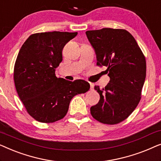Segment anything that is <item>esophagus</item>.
Returning a JSON list of instances; mask_svg holds the SVG:
<instances>
[{
  "mask_svg": "<svg viewBox=\"0 0 161 161\" xmlns=\"http://www.w3.org/2000/svg\"><path fill=\"white\" fill-rule=\"evenodd\" d=\"M93 89H94L93 85H92V83H90V89H91V90H93Z\"/></svg>",
  "mask_w": 161,
  "mask_h": 161,
  "instance_id": "1",
  "label": "esophagus"
}]
</instances>
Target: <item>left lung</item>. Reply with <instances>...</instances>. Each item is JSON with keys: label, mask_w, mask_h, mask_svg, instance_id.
I'll use <instances>...</instances> for the list:
<instances>
[{"label": "left lung", "mask_w": 161, "mask_h": 161, "mask_svg": "<svg viewBox=\"0 0 161 161\" xmlns=\"http://www.w3.org/2000/svg\"><path fill=\"white\" fill-rule=\"evenodd\" d=\"M87 38L95 50L97 65L105 67L110 81L102 90L92 116L107 125L118 124L128 117L142 98L146 78V59L136 39L127 31L104 28L87 31Z\"/></svg>", "instance_id": "1"}]
</instances>
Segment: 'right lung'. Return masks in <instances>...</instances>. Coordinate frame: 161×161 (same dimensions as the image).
<instances>
[{
	"label": "right lung",
	"mask_w": 161,
	"mask_h": 161,
	"mask_svg": "<svg viewBox=\"0 0 161 161\" xmlns=\"http://www.w3.org/2000/svg\"><path fill=\"white\" fill-rule=\"evenodd\" d=\"M77 34L36 33L19 50L14 67L15 88L28 114L38 122L53 123L63 119L72 97L90 89L86 81L66 80L55 73L62 61L64 47Z\"/></svg>",
	"instance_id": "obj_1"
}]
</instances>
